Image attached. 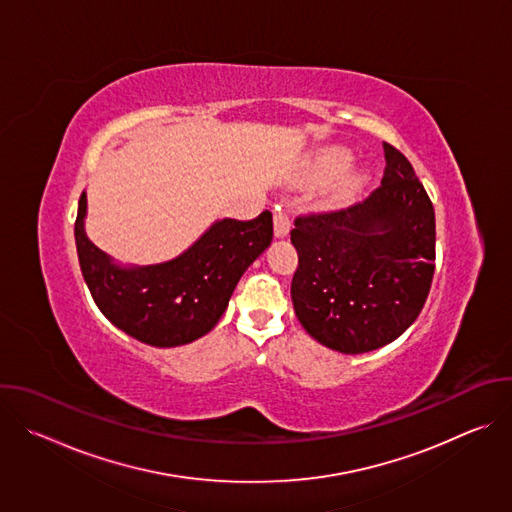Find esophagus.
<instances>
[{"label": "esophagus", "mask_w": 512, "mask_h": 512, "mask_svg": "<svg viewBox=\"0 0 512 512\" xmlns=\"http://www.w3.org/2000/svg\"><path fill=\"white\" fill-rule=\"evenodd\" d=\"M289 229H291L289 214H287L285 210H279V208H277V210L273 212V231H275V237H277V239L287 237Z\"/></svg>", "instance_id": "esophagus-1"}]
</instances>
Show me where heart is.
<instances>
[{"label":"heart","instance_id":"heart-1","mask_svg":"<svg viewBox=\"0 0 512 512\" xmlns=\"http://www.w3.org/2000/svg\"><path fill=\"white\" fill-rule=\"evenodd\" d=\"M352 164V154L338 145H330V148H322L312 154L306 176L314 184H328L340 175L341 178L330 186L326 192V204H342L354 198L369 182L367 170H352L343 174Z\"/></svg>","mask_w":512,"mask_h":512}]
</instances>
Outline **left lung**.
I'll use <instances>...</instances> for the list:
<instances>
[{"mask_svg":"<svg viewBox=\"0 0 512 512\" xmlns=\"http://www.w3.org/2000/svg\"><path fill=\"white\" fill-rule=\"evenodd\" d=\"M381 186L350 208L296 218L291 302L320 344L362 354L419 316L435 269V212L409 160L383 143Z\"/></svg>","mask_w":512,"mask_h":512,"instance_id":"obj_1","label":"left lung"}]
</instances>
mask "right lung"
<instances>
[{"label":"right lung","mask_w":512,"mask_h":512,"mask_svg":"<svg viewBox=\"0 0 512 512\" xmlns=\"http://www.w3.org/2000/svg\"><path fill=\"white\" fill-rule=\"evenodd\" d=\"M81 194L75 241L83 277L103 316L135 340L170 348L208 334L225 314L247 267L271 245L273 218H223L178 257L156 265H119L85 233Z\"/></svg>","instance_id":"1"}]
</instances>
